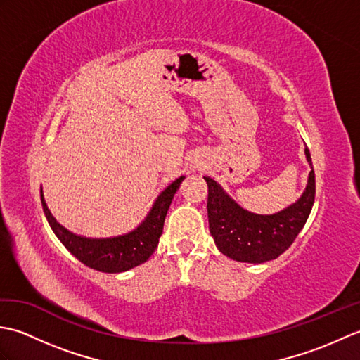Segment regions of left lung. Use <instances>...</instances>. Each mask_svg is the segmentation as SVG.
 I'll use <instances>...</instances> for the list:
<instances>
[{
  "label": "left lung",
  "mask_w": 360,
  "mask_h": 360,
  "mask_svg": "<svg viewBox=\"0 0 360 360\" xmlns=\"http://www.w3.org/2000/svg\"><path fill=\"white\" fill-rule=\"evenodd\" d=\"M304 155L311 165L307 188L294 204L274 215H257L243 209L217 181L204 176L209 186V229L219 252L236 262L264 263L281 255L294 243L316 198V174L308 147Z\"/></svg>",
  "instance_id": "obj_1"
}]
</instances>
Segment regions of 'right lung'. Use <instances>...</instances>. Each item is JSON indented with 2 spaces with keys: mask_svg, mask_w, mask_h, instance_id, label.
<instances>
[{
  "mask_svg": "<svg viewBox=\"0 0 360 360\" xmlns=\"http://www.w3.org/2000/svg\"><path fill=\"white\" fill-rule=\"evenodd\" d=\"M182 181H184V176L173 181L156 198L148 215L131 232L110 236V238H88V236L70 232L52 217L51 210L46 205L43 190H40V196L46 219H48L53 233L57 235V238L62 241L63 246L91 269L117 274L145 263L155 252L159 236L162 235L168 207H170L176 190L179 188Z\"/></svg>",
  "mask_w": 360,
  "mask_h": 360,
  "instance_id": "obj_1",
  "label": "right lung"
}]
</instances>
